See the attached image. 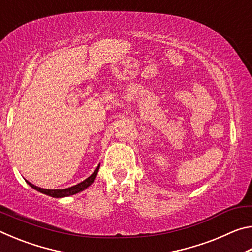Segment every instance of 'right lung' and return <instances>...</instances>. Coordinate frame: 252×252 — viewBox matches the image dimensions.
Returning a JSON list of instances; mask_svg holds the SVG:
<instances>
[{"label": "right lung", "mask_w": 252, "mask_h": 252, "mask_svg": "<svg viewBox=\"0 0 252 252\" xmlns=\"http://www.w3.org/2000/svg\"><path fill=\"white\" fill-rule=\"evenodd\" d=\"M99 168H100V164L97 165V168L95 169V171L93 172L90 177L85 179L84 181L78 183V185H75L73 187H70V188H66V189H55V190H50V189H43V188H40V187H36L32 185L31 182H29L27 180V183L30 186L32 187L33 189H35L36 191H39L41 193H44L46 195H50V197H53V198H63V197H69V195H73L75 193H79L81 191H83L84 189H87L89 186H91L93 181L95 180L96 178V174L97 171H99Z\"/></svg>", "instance_id": "add662e5"}]
</instances>
